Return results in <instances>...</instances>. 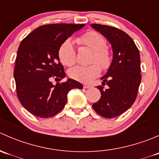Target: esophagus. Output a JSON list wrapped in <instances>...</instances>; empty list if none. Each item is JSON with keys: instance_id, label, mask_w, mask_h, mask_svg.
Wrapping results in <instances>:
<instances>
[{"instance_id": "34e87169", "label": "esophagus", "mask_w": 159, "mask_h": 159, "mask_svg": "<svg viewBox=\"0 0 159 159\" xmlns=\"http://www.w3.org/2000/svg\"><path fill=\"white\" fill-rule=\"evenodd\" d=\"M83 88H84V89H89V88H91V86L89 85V84H84V85H83Z\"/></svg>"}]
</instances>
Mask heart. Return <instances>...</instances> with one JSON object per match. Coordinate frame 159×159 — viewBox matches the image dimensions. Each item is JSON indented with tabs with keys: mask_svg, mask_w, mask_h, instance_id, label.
Returning a JSON list of instances; mask_svg holds the SVG:
<instances>
[{
	"mask_svg": "<svg viewBox=\"0 0 159 159\" xmlns=\"http://www.w3.org/2000/svg\"><path fill=\"white\" fill-rule=\"evenodd\" d=\"M76 42L83 47L92 51L90 63H94L88 67L77 66L69 70L70 78L80 82L89 83L94 78L98 76L101 68L106 69L110 66L111 57L109 51L105 48L106 41L98 32L89 31L76 38ZM58 57L65 66L70 67L76 61V51L70 40H66L60 46ZM98 63L99 66L97 65Z\"/></svg>",
	"mask_w": 159,
	"mask_h": 159,
	"instance_id": "obj_1",
	"label": "heart"
}]
</instances>
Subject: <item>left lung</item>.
<instances>
[{
  "label": "left lung",
  "mask_w": 159,
  "mask_h": 159,
  "mask_svg": "<svg viewBox=\"0 0 159 159\" xmlns=\"http://www.w3.org/2000/svg\"><path fill=\"white\" fill-rule=\"evenodd\" d=\"M108 39L112 48L113 58L108 71L101 79L108 89L98 86L101 98L92 105L101 116L115 118L126 111L135 101L141 75L140 54L134 41L125 32L108 25L91 24Z\"/></svg>",
  "instance_id": "1"
}]
</instances>
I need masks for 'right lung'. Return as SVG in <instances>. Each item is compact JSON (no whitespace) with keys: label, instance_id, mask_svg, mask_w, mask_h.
<instances>
[{"label":"right lung","instance_id":"obj_1","mask_svg":"<svg viewBox=\"0 0 159 159\" xmlns=\"http://www.w3.org/2000/svg\"><path fill=\"white\" fill-rule=\"evenodd\" d=\"M73 24H51L38 27L22 40L17 50L14 77L20 104L30 113L49 118L63 109L71 89H82L75 80L54 85L51 78L63 79V65L58 57L60 46L74 32L84 26Z\"/></svg>","mask_w":159,"mask_h":159}]
</instances>
